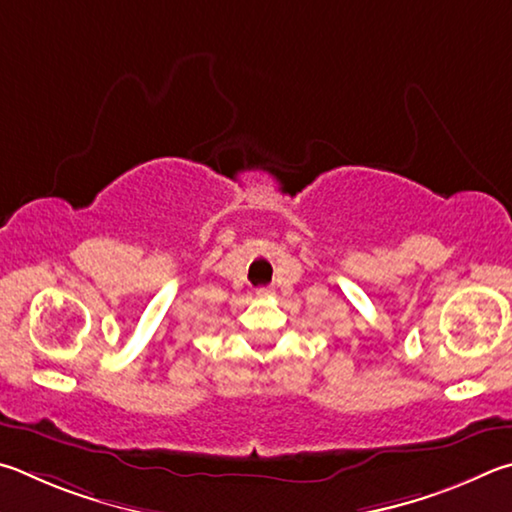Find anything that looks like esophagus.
<instances>
[{"label": "esophagus", "mask_w": 512, "mask_h": 512, "mask_svg": "<svg viewBox=\"0 0 512 512\" xmlns=\"http://www.w3.org/2000/svg\"><path fill=\"white\" fill-rule=\"evenodd\" d=\"M272 294H274L272 288H258V290H256V297H261V299L272 297Z\"/></svg>", "instance_id": "esophagus-1"}]
</instances>
